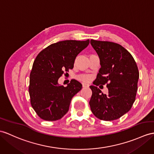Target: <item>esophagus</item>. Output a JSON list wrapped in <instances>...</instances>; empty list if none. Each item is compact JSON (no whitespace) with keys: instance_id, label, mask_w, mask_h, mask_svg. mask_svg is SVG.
Wrapping results in <instances>:
<instances>
[{"instance_id":"34e87169","label":"esophagus","mask_w":154,"mask_h":154,"mask_svg":"<svg viewBox=\"0 0 154 154\" xmlns=\"http://www.w3.org/2000/svg\"><path fill=\"white\" fill-rule=\"evenodd\" d=\"M82 87H83L84 88H87L89 87V85L86 83H83L82 84Z\"/></svg>"}]
</instances>
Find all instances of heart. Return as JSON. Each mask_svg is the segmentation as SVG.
Segmentation results:
<instances>
[{"label": "heart", "instance_id": "obj_1", "mask_svg": "<svg viewBox=\"0 0 154 154\" xmlns=\"http://www.w3.org/2000/svg\"><path fill=\"white\" fill-rule=\"evenodd\" d=\"M80 79L84 82H88L90 79V78L89 76H86V75H84V76H82L80 77Z\"/></svg>", "mask_w": 154, "mask_h": 154}]
</instances>
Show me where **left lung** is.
Segmentation results:
<instances>
[{
	"label": "left lung",
	"mask_w": 154,
	"mask_h": 154,
	"mask_svg": "<svg viewBox=\"0 0 154 154\" xmlns=\"http://www.w3.org/2000/svg\"><path fill=\"white\" fill-rule=\"evenodd\" d=\"M92 47L100 59V69L91 85L89 101L91 112L97 118L112 121L129 112L135 100L139 72L133 56L121 45L91 39ZM107 84V94L97 86Z\"/></svg>",
	"instance_id": "obj_1"
}]
</instances>
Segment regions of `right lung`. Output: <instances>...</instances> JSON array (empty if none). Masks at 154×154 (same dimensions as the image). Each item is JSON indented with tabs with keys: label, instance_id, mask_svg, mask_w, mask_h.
I'll use <instances>...</instances> for the list:
<instances>
[{
	"label": "right lung",
	"instance_id": "1",
	"mask_svg": "<svg viewBox=\"0 0 154 154\" xmlns=\"http://www.w3.org/2000/svg\"><path fill=\"white\" fill-rule=\"evenodd\" d=\"M89 44V40L60 41L36 56L30 74L29 92L31 106L41 119L56 121L69 111L71 99L82 85L72 80L64 87L59 85L58 79L65 71L73 69L76 56Z\"/></svg>",
	"mask_w": 154,
	"mask_h": 154
}]
</instances>
